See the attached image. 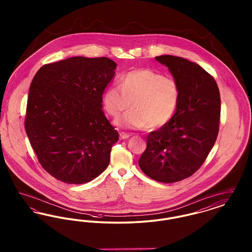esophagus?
I'll list each match as a JSON object with an SVG mask.
<instances>
[{
  "label": "esophagus",
  "instance_id": "1",
  "mask_svg": "<svg viewBox=\"0 0 252 252\" xmlns=\"http://www.w3.org/2000/svg\"><path fill=\"white\" fill-rule=\"evenodd\" d=\"M130 136H131L130 134H127V133H125V132H121L120 133L121 140H126V139H128Z\"/></svg>",
  "mask_w": 252,
  "mask_h": 252
}]
</instances>
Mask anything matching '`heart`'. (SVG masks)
<instances>
[{"label":"heart","instance_id":"b5f03b06","mask_svg":"<svg viewBox=\"0 0 252 252\" xmlns=\"http://www.w3.org/2000/svg\"><path fill=\"white\" fill-rule=\"evenodd\" d=\"M180 101L179 85L172 77L149 69L126 73L120 86L108 87L103 94V105L110 116L117 117L131 104L116 124L126 128L144 126L157 128L167 124Z\"/></svg>","mask_w":252,"mask_h":252}]
</instances>
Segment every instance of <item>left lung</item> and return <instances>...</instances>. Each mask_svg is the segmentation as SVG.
<instances>
[{"label":"left lung","instance_id":"8db88e82","mask_svg":"<svg viewBox=\"0 0 252 252\" xmlns=\"http://www.w3.org/2000/svg\"><path fill=\"white\" fill-rule=\"evenodd\" d=\"M155 59L179 85L180 101L171 120L147 136L139 166L152 180L172 183L191 177L212 150L219 131L220 94L198 64L170 55Z\"/></svg>","mask_w":252,"mask_h":252}]
</instances>
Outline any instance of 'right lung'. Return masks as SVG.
I'll use <instances>...</instances> for the list:
<instances>
[{"label": "right lung", "instance_id": "1", "mask_svg": "<svg viewBox=\"0 0 252 252\" xmlns=\"http://www.w3.org/2000/svg\"><path fill=\"white\" fill-rule=\"evenodd\" d=\"M116 67L108 58L73 57L46 64L34 76L25 131L39 163L57 180L82 184L108 167L119 134L102 103Z\"/></svg>", "mask_w": 252, "mask_h": 252}]
</instances>
